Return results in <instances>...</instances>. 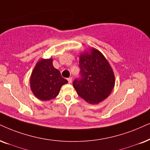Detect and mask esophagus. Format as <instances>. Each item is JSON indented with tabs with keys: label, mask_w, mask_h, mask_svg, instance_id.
Segmentation results:
<instances>
[{
	"label": "esophagus",
	"mask_w": 150,
	"mask_h": 150,
	"mask_svg": "<svg viewBox=\"0 0 150 150\" xmlns=\"http://www.w3.org/2000/svg\"><path fill=\"white\" fill-rule=\"evenodd\" d=\"M68 81H69V84H71V83L72 82V77H69V78H68Z\"/></svg>",
	"instance_id": "1"
}]
</instances>
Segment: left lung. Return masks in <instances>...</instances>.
<instances>
[{"label":"left lung","instance_id":"1","mask_svg":"<svg viewBox=\"0 0 150 150\" xmlns=\"http://www.w3.org/2000/svg\"><path fill=\"white\" fill-rule=\"evenodd\" d=\"M81 78L73 81L79 97L91 105H97L107 98L115 86V75L103 54L91 48L80 53Z\"/></svg>","mask_w":150,"mask_h":150}]
</instances>
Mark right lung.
I'll list each match as a JSON object with an SVG mask.
<instances>
[{"mask_svg":"<svg viewBox=\"0 0 150 150\" xmlns=\"http://www.w3.org/2000/svg\"><path fill=\"white\" fill-rule=\"evenodd\" d=\"M53 59H41L36 64L30 78L32 92L35 97L42 101L55 98L62 86L68 83L62 77L59 71L53 66Z\"/></svg>","mask_w":150,"mask_h":150,"instance_id":"1","label":"right lung"}]
</instances>
